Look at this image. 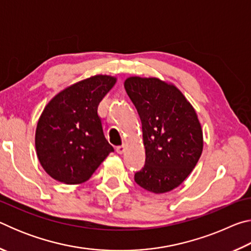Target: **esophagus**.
<instances>
[{"instance_id":"esophagus-1","label":"esophagus","mask_w":251,"mask_h":251,"mask_svg":"<svg viewBox=\"0 0 251 251\" xmlns=\"http://www.w3.org/2000/svg\"><path fill=\"white\" fill-rule=\"evenodd\" d=\"M125 150H126V145H125V144H123V145L116 147V151L118 152V154H123V152L125 151Z\"/></svg>"}]
</instances>
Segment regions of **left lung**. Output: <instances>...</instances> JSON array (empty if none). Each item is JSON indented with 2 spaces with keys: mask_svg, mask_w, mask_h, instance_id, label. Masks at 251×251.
<instances>
[{
  "mask_svg": "<svg viewBox=\"0 0 251 251\" xmlns=\"http://www.w3.org/2000/svg\"><path fill=\"white\" fill-rule=\"evenodd\" d=\"M124 87L142 121L145 166L135 181L154 194L175 189L198 163L203 147L197 113L175 85L130 76Z\"/></svg>",
  "mask_w": 251,
  "mask_h": 251,
  "instance_id": "obj_1",
  "label": "left lung"
}]
</instances>
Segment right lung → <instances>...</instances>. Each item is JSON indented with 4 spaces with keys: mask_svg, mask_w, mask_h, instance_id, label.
I'll list each match as a JSON object with an SVG mask.
<instances>
[{
    "mask_svg": "<svg viewBox=\"0 0 251 251\" xmlns=\"http://www.w3.org/2000/svg\"><path fill=\"white\" fill-rule=\"evenodd\" d=\"M117 78L94 75L72 84L45 106L35 131L37 158L55 180L75 185L90 179L114 151L97 108Z\"/></svg>",
    "mask_w": 251,
    "mask_h": 251,
    "instance_id": "1",
    "label": "right lung"
}]
</instances>
